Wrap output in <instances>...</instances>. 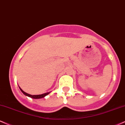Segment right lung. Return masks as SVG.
I'll use <instances>...</instances> for the list:
<instances>
[{
	"mask_svg": "<svg viewBox=\"0 0 125 125\" xmlns=\"http://www.w3.org/2000/svg\"><path fill=\"white\" fill-rule=\"evenodd\" d=\"M20 88V87H19ZM20 89L21 90V91L23 92V94L25 95H26V96H29V97L31 98H33V99H40V98H44L45 96H46V95H47L48 94L50 93V92H47V93H45V94H42V95H30V94H29L26 93V92H25L23 91L22 89L20 88Z\"/></svg>",
	"mask_w": 125,
	"mask_h": 125,
	"instance_id": "1",
	"label": "right lung"
}]
</instances>
